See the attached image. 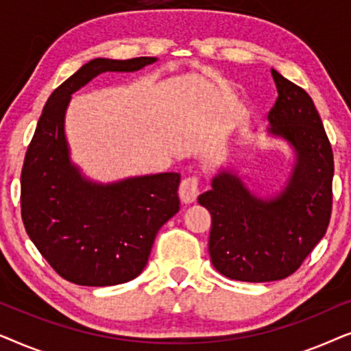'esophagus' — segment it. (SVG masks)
<instances>
[{
	"instance_id": "obj_1",
	"label": "esophagus",
	"mask_w": 351,
	"mask_h": 351,
	"mask_svg": "<svg viewBox=\"0 0 351 351\" xmlns=\"http://www.w3.org/2000/svg\"><path fill=\"white\" fill-rule=\"evenodd\" d=\"M199 195V179L198 176H189L182 179L179 186V196L184 203H193Z\"/></svg>"
}]
</instances>
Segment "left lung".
I'll list each match as a JSON object with an SVG mask.
<instances>
[{
    "mask_svg": "<svg viewBox=\"0 0 351 351\" xmlns=\"http://www.w3.org/2000/svg\"><path fill=\"white\" fill-rule=\"evenodd\" d=\"M278 99L268 113L270 132L297 152L286 190L256 199L237 176L219 174L198 203L210 213L209 256L230 280L267 282L299 270L328 230L332 213V147L313 100L300 86L271 70Z\"/></svg>",
    "mask_w": 351,
    "mask_h": 351,
    "instance_id": "8db88e82",
    "label": "left lung"
}]
</instances>
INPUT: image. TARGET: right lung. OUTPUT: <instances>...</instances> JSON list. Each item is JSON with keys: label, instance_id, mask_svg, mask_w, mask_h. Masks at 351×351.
I'll return each instance as SVG.
<instances>
[{"label": "right lung", "instance_id": "add662e5", "mask_svg": "<svg viewBox=\"0 0 351 351\" xmlns=\"http://www.w3.org/2000/svg\"><path fill=\"white\" fill-rule=\"evenodd\" d=\"M155 57L94 59L65 80L43 108L21 176L27 234L47 263L80 286H113L145 268L158 230L179 213L180 174L136 177L113 185L81 179L70 165L65 110L75 90L104 71H134Z\"/></svg>", "mask_w": 351, "mask_h": 351}]
</instances>
